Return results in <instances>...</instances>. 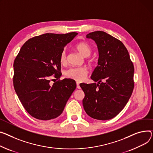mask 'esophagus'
I'll use <instances>...</instances> for the list:
<instances>
[{"instance_id":"34e87169","label":"esophagus","mask_w":153,"mask_h":153,"mask_svg":"<svg viewBox=\"0 0 153 153\" xmlns=\"http://www.w3.org/2000/svg\"><path fill=\"white\" fill-rule=\"evenodd\" d=\"M76 85H77V88H79H79H80V85H79V84L78 82H77V83H76Z\"/></svg>"}]
</instances>
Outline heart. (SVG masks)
<instances>
[{"label":"heart","instance_id":"b5f03b06","mask_svg":"<svg viewBox=\"0 0 153 153\" xmlns=\"http://www.w3.org/2000/svg\"><path fill=\"white\" fill-rule=\"evenodd\" d=\"M76 49L79 51V53L84 57L89 56L92 49H91V46L87 42H81L78 43L76 46ZM59 62L61 64L65 65L67 62V52L66 50H63L61 52L59 56ZM88 70L86 68L84 67H75V68H71L68 69L66 73L65 76L69 79H73L74 80L80 82L85 79L86 76L88 74Z\"/></svg>","mask_w":153,"mask_h":153}]
</instances>
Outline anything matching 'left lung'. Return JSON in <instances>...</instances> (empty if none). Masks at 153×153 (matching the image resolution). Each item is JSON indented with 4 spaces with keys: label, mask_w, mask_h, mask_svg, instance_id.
I'll return each instance as SVG.
<instances>
[{
    "label": "left lung",
    "mask_w": 153,
    "mask_h": 153,
    "mask_svg": "<svg viewBox=\"0 0 153 153\" xmlns=\"http://www.w3.org/2000/svg\"><path fill=\"white\" fill-rule=\"evenodd\" d=\"M86 37L97 44L99 58L91 76L98 83L80 85L85 94L84 109L94 119L109 120L123 109L131 95L134 66L128 50L119 40L101 30Z\"/></svg>",
    "instance_id": "left-lung-1"
}]
</instances>
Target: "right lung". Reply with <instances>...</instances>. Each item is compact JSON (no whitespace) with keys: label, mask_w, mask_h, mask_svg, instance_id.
Here are the masks:
<instances>
[{"label":"right lung","mask_w":153,"mask_h":153,"mask_svg":"<svg viewBox=\"0 0 153 153\" xmlns=\"http://www.w3.org/2000/svg\"><path fill=\"white\" fill-rule=\"evenodd\" d=\"M77 34L46 33L29 39L14 61L15 90L26 111L37 119L58 117L76 88L73 79L58 80L50 85V79L62 76L61 52Z\"/></svg>","instance_id":"obj_1"}]
</instances>
